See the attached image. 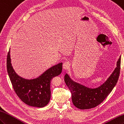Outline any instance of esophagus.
<instances>
[{
	"label": "esophagus",
	"instance_id": "1",
	"mask_svg": "<svg viewBox=\"0 0 124 124\" xmlns=\"http://www.w3.org/2000/svg\"><path fill=\"white\" fill-rule=\"evenodd\" d=\"M63 69L64 70H67L68 68H70V64L68 62H65L63 64Z\"/></svg>",
	"mask_w": 124,
	"mask_h": 124
}]
</instances>
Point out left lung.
<instances>
[{
  "instance_id": "left-lung-1",
  "label": "left lung",
  "mask_w": 124,
  "mask_h": 124,
  "mask_svg": "<svg viewBox=\"0 0 124 124\" xmlns=\"http://www.w3.org/2000/svg\"><path fill=\"white\" fill-rule=\"evenodd\" d=\"M119 57L117 62V67L109 78L100 86L96 88H90L70 78L67 74L64 80L71 93V100L76 108L82 110L89 109L97 107L105 99L116 85L120 70Z\"/></svg>"
}]
</instances>
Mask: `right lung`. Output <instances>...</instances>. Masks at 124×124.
<instances>
[{"instance_id":"add662e5","label":"right lung","mask_w":124,"mask_h":124,"mask_svg":"<svg viewBox=\"0 0 124 124\" xmlns=\"http://www.w3.org/2000/svg\"><path fill=\"white\" fill-rule=\"evenodd\" d=\"M62 63L49 68L40 76L26 79L18 75L11 64L10 50L7 58V70L15 93L23 102L30 106L42 108L47 105L51 98V79L62 71Z\"/></svg>"}]
</instances>
